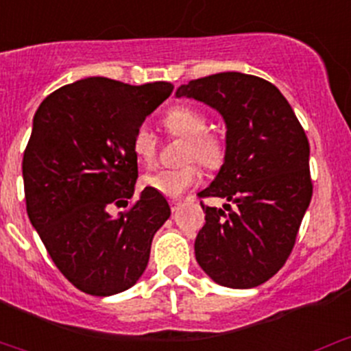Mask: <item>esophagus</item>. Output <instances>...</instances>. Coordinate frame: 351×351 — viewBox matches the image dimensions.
<instances>
[{"label": "esophagus", "mask_w": 351, "mask_h": 351, "mask_svg": "<svg viewBox=\"0 0 351 351\" xmlns=\"http://www.w3.org/2000/svg\"><path fill=\"white\" fill-rule=\"evenodd\" d=\"M180 205H182V200H176V198H171V200H169V207H171L173 212L178 210Z\"/></svg>", "instance_id": "34e87169"}]
</instances>
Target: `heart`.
<instances>
[{
    "label": "heart",
    "mask_w": 351,
    "mask_h": 351,
    "mask_svg": "<svg viewBox=\"0 0 351 351\" xmlns=\"http://www.w3.org/2000/svg\"><path fill=\"white\" fill-rule=\"evenodd\" d=\"M162 125L169 136L185 139L182 159L185 165L180 168H165L149 173L143 178L146 189L165 197H180L189 189L200 183L202 173L198 165L205 169L221 168L226 159L224 134L207 129V117L200 110L189 105H176L162 117ZM132 151L139 162L149 166L158 156V139L147 127H139L132 137Z\"/></svg>",
    "instance_id": "1"
}]
</instances>
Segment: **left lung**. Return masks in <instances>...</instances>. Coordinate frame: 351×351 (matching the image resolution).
I'll return each instance as SVG.
<instances>
[{
	"label": "left lung",
	"mask_w": 351,
	"mask_h": 351,
	"mask_svg": "<svg viewBox=\"0 0 351 351\" xmlns=\"http://www.w3.org/2000/svg\"><path fill=\"white\" fill-rule=\"evenodd\" d=\"M176 97L195 98L224 117V165L200 198L207 207L195 239L202 270L219 285L251 289L285 265L313 197L309 141L284 95L263 77L219 73L192 80Z\"/></svg>",
	"instance_id": "1"
}]
</instances>
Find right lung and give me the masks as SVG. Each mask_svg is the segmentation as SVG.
Returning a JSON list of instances; mask_svg holds the SVG:
<instances>
[{
    "label": "right lung",
    "mask_w": 351,
    "mask_h": 351,
    "mask_svg": "<svg viewBox=\"0 0 351 351\" xmlns=\"http://www.w3.org/2000/svg\"><path fill=\"white\" fill-rule=\"evenodd\" d=\"M173 84L143 86L86 77L40 104L23 153L27 214L49 256L81 292L113 295L139 280L151 243L171 210L137 180L132 137L171 95ZM112 206H127L112 216Z\"/></svg>",
    "instance_id": "obj_1"
}]
</instances>
